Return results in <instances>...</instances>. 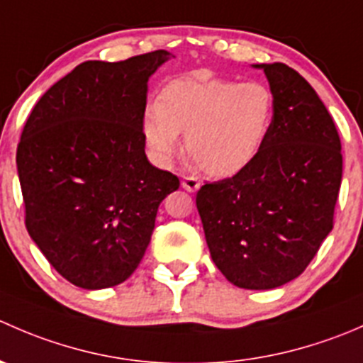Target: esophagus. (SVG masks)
Wrapping results in <instances>:
<instances>
[{
	"label": "esophagus",
	"mask_w": 363,
	"mask_h": 363,
	"mask_svg": "<svg viewBox=\"0 0 363 363\" xmlns=\"http://www.w3.org/2000/svg\"><path fill=\"white\" fill-rule=\"evenodd\" d=\"M181 186L186 189V191H189V193H196L200 189L199 179H195V177H184V179H182Z\"/></svg>",
	"instance_id": "esophagus-1"
}]
</instances>
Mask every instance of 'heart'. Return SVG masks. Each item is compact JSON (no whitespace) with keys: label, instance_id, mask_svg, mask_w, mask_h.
Listing matches in <instances>:
<instances>
[{"label":"heart","instance_id":"heart-1","mask_svg":"<svg viewBox=\"0 0 363 363\" xmlns=\"http://www.w3.org/2000/svg\"><path fill=\"white\" fill-rule=\"evenodd\" d=\"M276 116V98L258 80L175 79L149 107L142 135L152 160L172 163L186 135V149L211 177L242 174L262 152Z\"/></svg>","mask_w":363,"mask_h":363}]
</instances>
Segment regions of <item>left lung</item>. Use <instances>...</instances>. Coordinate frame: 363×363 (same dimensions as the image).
Returning a JSON list of instances; mask_svg holds the SVG:
<instances>
[{"label": "left lung", "mask_w": 363, "mask_h": 363, "mask_svg": "<svg viewBox=\"0 0 363 363\" xmlns=\"http://www.w3.org/2000/svg\"><path fill=\"white\" fill-rule=\"evenodd\" d=\"M263 69L276 98L255 163L196 193L212 262L232 284L272 290L298 277L334 228L342 155L334 119L311 84L283 63Z\"/></svg>", "instance_id": "obj_1"}]
</instances>
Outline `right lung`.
Listing matches in <instances>:
<instances>
[{
	"instance_id": "add662e5",
	"label": "right lung",
	"mask_w": 363,
	"mask_h": 363,
	"mask_svg": "<svg viewBox=\"0 0 363 363\" xmlns=\"http://www.w3.org/2000/svg\"><path fill=\"white\" fill-rule=\"evenodd\" d=\"M172 54L86 61L38 100L21 135L26 228L75 286L126 281L151 242L160 203L179 179L152 167L142 135L147 82Z\"/></svg>"
}]
</instances>
